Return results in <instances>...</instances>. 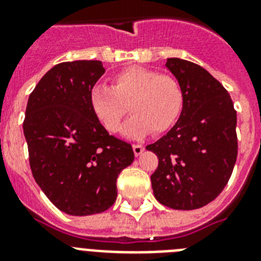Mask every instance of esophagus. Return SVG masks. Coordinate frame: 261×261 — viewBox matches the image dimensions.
Listing matches in <instances>:
<instances>
[{
    "label": "esophagus",
    "mask_w": 261,
    "mask_h": 261,
    "mask_svg": "<svg viewBox=\"0 0 261 261\" xmlns=\"http://www.w3.org/2000/svg\"><path fill=\"white\" fill-rule=\"evenodd\" d=\"M144 150H145V146H142V145H138V144L133 145V151H135L136 156L141 155V154L144 153Z\"/></svg>",
    "instance_id": "1"
}]
</instances>
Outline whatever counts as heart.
Returning <instances> with one entry per match:
<instances>
[{
  "mask_svg": "<svg viewBox=\"0 0 261 261\" xmlns=\"http://www.w3.org/2000/svg\"><path fill=\"white\" fill-rule=\"evenodd\" d=\"M89 102L99 123L111 133L120 129L129 105L133 116L125 123L123 133L142 138L151 132L162 135L177 123L184 110V91L171 75L130 66L111 77V87L93 86Z\"/></svg>",
  "mask_w": 261,
  "mask_h": 261,
  "instance_id": "heart-1",
  "label": "heart"
}]
</instances>
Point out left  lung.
<instances>
[{"mask_svg": "<svg viewBox=\"0 0 261 261\" xmlns=\"http://www.w3.org/2000/svg\"><path fill=\"white\" fill-rule=\"evenodd\" d=\"M184 91L180 119L162 138L147 145L158 156L151 175L155 199L176 211L208 205L231 176L237 155V112L225 87L197 64L167 59Z\"/></svg>", "mask_w": 261, "mask_h": 261, "instance_id": "1", "label": "left lung"}]
</instances>
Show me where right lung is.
Wrapping results in <instances>:
<instances>
[{
	"mask_svg": "<svg viewBox=\"0 0 261 261\" xmlns=\"http://www.w3.org/2000/svg\"><path fill=\"white\" fill-rule=\"evenodd\" d=\"M103 74L102 61L61 62L43 75L27 102L23 133L34 179L70 216L112 206L117 176L135 159L132 145L110 136L90 107V90Z\"/></svg>",
	"mask_w": 261,
	"mask_h": 261,
	"instance_id": "obj_1",
	"label": "right lung"
}]
</instances>
